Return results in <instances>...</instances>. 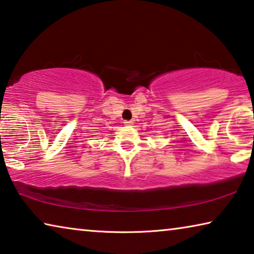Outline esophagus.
Here are the masks:
<instances>
[{"label": "esophagus", "mask_w": 254, "mask_h": 254, "mask_svg": "<svg viewBox=\"0 0 254 254\" xmlns=\"http://www.w3.org/2000/svg\"><path fill=\"white\" fill-rule=\"evenodd\" d=\"M124 124L127 127H131V126H133V121H124Z\"/></svg>", "instance_id": "1"}]
</instances>
